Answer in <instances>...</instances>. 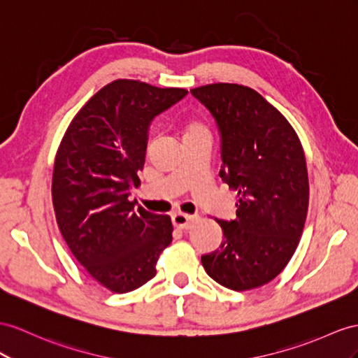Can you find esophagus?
<instances>
[{
	"instance_id": "1",
	"label": "esophagus",
	"mask_w": 358,
	"mask_h": 358,
	"mask_svg": "<svg viewBox=\"0 0 358 358\" xmlns=\"http://www.w3.org/2000/svg\"><path fill=\"white\" fill-rule=\"evenodd\" d=\"M172 224L177 228H181V230H187L190 225L194 224V216H189L186 213H173L172 215Z\"/></svg>"
}]
</instances>
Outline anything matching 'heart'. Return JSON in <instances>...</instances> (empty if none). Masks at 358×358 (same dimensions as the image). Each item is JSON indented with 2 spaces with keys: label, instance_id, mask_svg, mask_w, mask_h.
I'll use <instances>...</instances> for the list:
<instances>
[{
  "label": "heart",
  "instance_id": "b5f03b06",
  "mask_svg": "<svg viewBox=\"0 0 358 358\" xmlns=\"http://www.w3.org/2000/svg\"><path fill=\"white\" fill-rule=\"evenodd\" d=\"M182 133H185V139L201 136V134H208V125L203 121V119L190 117L187 121L182 122Z\"/></svg>",
  "mask_w": 358,
  "mask_h": 358
}]
</instances>
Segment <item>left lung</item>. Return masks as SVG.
I'll return each instance as SVG.
<instances>
[{
  "instance_id": "1",
  "label": "left lung",
  "mask_w": 358,
  "mask_h": 358,
  "mask_svg": "<svg viewBox=\"0 0 358 358\" xmlns=\"http://www.w3.org/2000/svg\"><path fill=\"white\" fill-rule=\"evenodd\" d=\"M221 134L225 185L237 192L236 217L216 219L221 246L201 257L221 286L250 290L272 281L299 243L308 210L306 155L298 136L259 92L215 83L192 89Z\"/></svg>"
}]
</instances>
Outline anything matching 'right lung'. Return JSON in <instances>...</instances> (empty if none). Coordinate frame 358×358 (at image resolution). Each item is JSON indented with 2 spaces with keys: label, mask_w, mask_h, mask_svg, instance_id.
<instances>
[{
  "label": "right lung",
  "mask_w": 358,
  "mask_h": 358,
  "mask_svg": "<svg viewBox=\"0 0 358 358\" xmlns=\"http://www.w3.org/2000/svg\"><path fill=\"white\" fill-rule=\"evenodd\" d=\"M186 89L115 80L72 119L56 154L52 206L63 239L99 284L115 293L143 286L172 242L168 215L128 199L141 185L152 119Z\"/></svg>",
  "instance_id": "1"
}]
</instances>
